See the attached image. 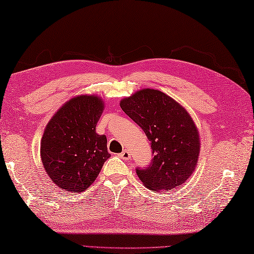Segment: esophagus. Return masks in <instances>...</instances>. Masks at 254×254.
Instances as JSON below:
<instances>
[{"instance_id":"34e87169","label":"esophagus","mask_w":254,"mask_h":254,"mask_svg":"<svg viewBox=\"0 0 254 254\" xmlns=\"http://www.w3.org/2000/svg\"><path fill=\"white\" fill-rule=\"evenodd\" d=\"M119 157L123 158L124 160H129V159H130V152H129L128 150L125 149V150H124V151L122 152L121 155H119Z\"/></svg>"}]
</instances>
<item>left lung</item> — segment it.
Returning a JSON list of instances; mask_svg holds the SVG:
<instances>
[{
  "label": "left lung",
  "mask_w": 254,
  "mask_h": 254,
  "mask_svg": "<svg viewBox=\"0 0 254 254\" xmlns=\"http://www.w3.org/2000/svg\"><path fill=\"white\" fill-rule=\"evenodd\" d=\"M121 107L148 137L154 158L136 174L147 188L169 191L186 183L197 166L200 137L188 112L157 89H140Z\"/></svg>",
  "instance_id": "left-lung-1"
}]
</instances>
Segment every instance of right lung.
I'll return each instance as SVG.
<instances>
[{
  "label": "right lung",
  "instance_id": "obj_1",
  "mask_svg": "<svg viewBox=\"0 0 254 254\" xmlns=\"http://www.w3.org/2000/svg\"><path fill=\"white\" fill-rule=\"evenodd\" d=\"M103 111V99L80 95L56 112L43 133V166L53 183L66 192L85 191L111 157L106 136L96 132Z\"/></svg>",
  "mask_w": 254,
  "mask_h": 254
}]
</instances>
